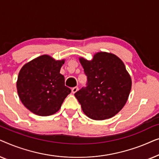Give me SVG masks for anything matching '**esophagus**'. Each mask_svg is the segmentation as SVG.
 Returning <instances> with one entry per match:
<instances>
[{"label":"esophagus","instance_id":"esophagus-1","mask_svg":"<svg viewBox=\"0 0 159 159\" xmlns=\"http://www.w3.org/2000/svg\"><path fill=\"white\" fill-rule=\"evenodd\" d=\"M78 90H79L78 87H75V88H73L72 89H71V92H72V93H75Z\"/></svg>","mask_w":159,"mask_h":159}]
</instances>
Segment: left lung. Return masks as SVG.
Wrapping results in <instances>:
<instances>
[{
	"mask_svg": "<svg viewBox=\"0 0 159 159\" xmlns=\"http://www.w3.org/2000/svg\"><path fill=\"white\" fill-rule=\"evenodd\" d=\"M88 78L87 86L75 93L83 112L94 120L111 118L122 109L132 88L131 77L122 61L106 52L91 61L80 58Z\"/></svg>",
	"mask_w": 159,
	"mask_h": 159,
	"instance_id": "8db88e82",
	"label": "left lung"
}]
</instances>
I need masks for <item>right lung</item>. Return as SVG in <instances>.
<instances>
[{"label":"right lung","instance_id":"obj_1","mask_svg":"<svg viewBox=\"0 0 159 159\" xmlns=\"http://www.w3.org/2000/svg\"><path fill=\"white\" fill-rule=\"evenodd\" d=\"M64 64V60L56 61L48 55H43L21 69L17 93L21 103L33 114L42 116L55 114L71 93L60 74Z\"/></svg>","mask_w":159,"mask_h":159}]
</instances>
